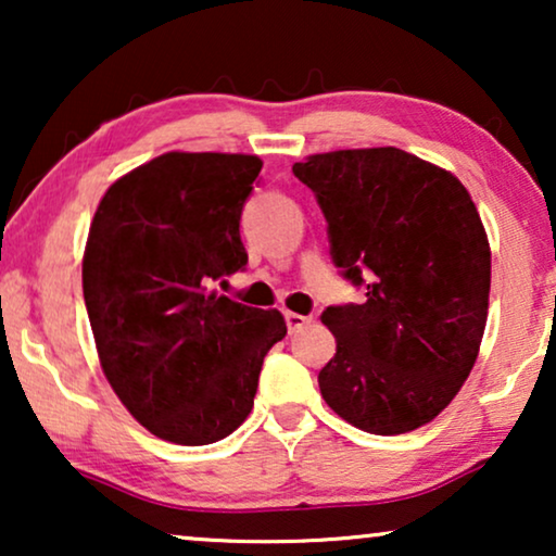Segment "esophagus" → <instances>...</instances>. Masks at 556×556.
I'll use <instances>...</instances> for the list:
<instances>
[{
    "instance_id": "34e87169",
    "label": "esophagus",
    "mask_w": 556,
    "mask_h": 556,
    "mask_svg": "<svg viewBox=\"0 0 556 556\" xmlns=\"http://www.w3.org/2000/svg\"><path fill=\"white\" fill-rule=\"evenodd\" d=\"M308 321H311L308 316L295 314V311H286V324H288V331H291V333H295L299 329H303V326H306Z\"/></svg>"
}]
</instances>
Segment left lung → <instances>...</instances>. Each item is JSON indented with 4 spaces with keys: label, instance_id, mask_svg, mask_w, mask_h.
<instances>
[{
    "label": "left lung",
    "instance_id": "1",
    "mask_svg": "<svg viewBox=\"0 0 556 556\" xmlns=\"http://www.w3.org/2000/svg\"><path fill=\"white\" fill-rule=\"evenodd\" d=\"M293 174L321 204L333 263L367 286L364 303L324 311L337 354L321 397L371 435L422 428L460 392L489 318L491 245L468 189L394 147L311 154Z\"/></svg>",
    "mask_w": 556,
    "mask_h": 556
}]
</instances>
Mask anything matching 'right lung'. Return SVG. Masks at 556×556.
Returning a JSON list of instances; mask_svg holds the SVG:
<instances>
[{
	"instance_id": "add662e5",
	"label": "right lung",
	"mask_w": 556,
	"mask_h": 556,
	"mask_svg": "<svg viewBox=\"0 0 556 556\" xmlns=\"http://www.w3.org/2000/svg\"><path fill=\"white\" fill-rule=\"evenodd\" d=\"M263 162L166 151L105 189L83 253V299L101 369L151 435L217 443L253 409L280 311L219 295L248 263L240 215Z\"/></svg>"
}]
</instances>
